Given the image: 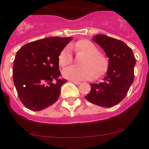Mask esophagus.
<instances>
[{
  "mask_svg": "<svg viewBox=\"0 0 149 149\" xmlns=\"http://www.w3.org/2000/svg\"><path fill=\"white\" fill-rule=\"evenodd\" d=\"M72 82H73L74 84H76V85H78V84H81V82H80V81H72Z\"/></svg>",
  "mask_w": 149,
  "mask_h": 149,
  "instance_id": "1",
  "label": "esophagus"
}]
</instances>
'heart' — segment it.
Wrapping results in <instances>:
<instances>
[{"mask_svg": "<svg viewBox=\"0 0 149 149\" xmlns=\"http://www.w3.org/2000/svg\"><path fill=\"white\" fill-rule=\"evenodd\" d=\"M77 54H84L81 64L84 66H72L65 68L63 72V77L72 81L89 80L95 76L103 74L108 68V59L102 54L98 52V48L92 42L86 39L77 41L71 45ZM73 57L69 48H63L58 57L60 66L65 67L72 63Z\"/></svg>", "mask_w": 149, "mask_h": 149, "instance_id": "b5f03b06", "label": "heart"}]
</instances>
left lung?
Returning <instances> with one entry per match:
<instances>
[{
  "label": "left lung",
  "instance_id": "8db88e82",
  "mask_svg": "<svg viewBox=\"0 0 149 149\" xmlns=\"http://www.w3.org/2000/svg\"><path fill=\"white\" fill-rule=\"evenodd\" d=\"M109 58L106 76L99 84H91L87 101L104 107H111L125 98L134 79L136 59L130 47L122 41L98 34L93 38Z\"/></svg>",
  "mask_w": 149,
  "mask_h": 149
}]
</instances>
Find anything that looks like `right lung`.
Wrapping results in <instances>:
<instances>
[{
    "label": "right lung",
    "instance_id": "right-lung-1",
    "mask_svg": "<svg viewBox=\"0 0 149 149\" xmlns=\"http://www.w3.org/2000/svg\"><path fill=\"white\" fill-rule=\"evenodd\" d=\"M70 37L45 38L22 46L17 51L13 69V82L19 99L33 111L54 104L63 84L58 57Z\"/></svg>",
    "mask_w": 149,
    "mask_h": 149
}]
</instances>
